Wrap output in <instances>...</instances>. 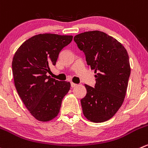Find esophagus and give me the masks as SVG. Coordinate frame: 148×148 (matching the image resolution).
<instances>
[{
  "label": "esophagus",
  "mask_w": 148,
  "mask_h": 148,
  "mask_svg": "<svg viewBox=\"0 0 148 148\" xmlns=\"http://www.w3.org/2000/svg\"><path fill=\"white\" fill-rule=\"evenodd\" d=\"M77 84H75V83H73V82L71 83V87H77Z\"/></svg>",
  "instance_id": "34e87169"
}]
</instances>
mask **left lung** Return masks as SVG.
Here are the masks:
<instances>
[{"mask_svg": "<svg viewBox=\"0 0 148 148\" xmlns=\"http://www.w3.org/2000/svg\"><path fill=\"white\" fill-rule=\"evenodd\" d=\"M74 40L96 78L95 87L84 85L83 114L90 121L104 122L115 115L124 100L131 72L128 53L116 39L98 30L80 33Z\"/></svg>", "mask_w": 148, "mask_h": 148, "instance_id": "left-lung-1", "label": "left lung"}]
</instances>
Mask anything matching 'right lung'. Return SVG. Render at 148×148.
<instances>
[{"instance_id": "obj_1", "label": "right lung", "mask_w": 148, "mask_h": 148, "mask_svg": "<svg viewBox=\"0 0 148 148\" xmlns=\"http://www.w3.org/2000/svg\"><path fill=\"white\" fill-rule=\"evenodd\" d=\"M73 36L39 34L23 42L16 51L12 71L16 89L31 115L40 121L58 116L69 82L58 81L47 75L55 66L59 53L71 42Z\"/></svg>"}]
</instances>
